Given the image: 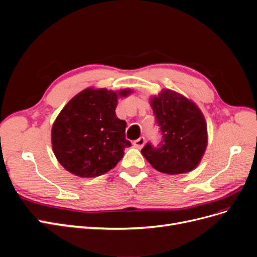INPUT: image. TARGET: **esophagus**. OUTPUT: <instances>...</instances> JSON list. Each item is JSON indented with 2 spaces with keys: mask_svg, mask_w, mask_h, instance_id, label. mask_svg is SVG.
Instances as JSON below:
<instances>
[{
  "mask_svg": "<svg viewBox=\"0 0 257 257\" xmlns=\"http://www.w3.org/2000/svg\"><path fill=\"white\" fill-rule=\"evenodd\" d=\"M145 144V138L144 137H141L140 139L134 141V145L137 147V148H142L144 146Z\"/></svg>",
  "mask_w": 257,
  "mask_h": 257,
  "instance_id": "obj_1",
  "label": "esophagus"
}]
</instances>
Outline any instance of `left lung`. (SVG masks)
<instances>
[{
  "instance_id": "8db88e82",
  "label": "left lung",
  "mask_w": 257,
  "mask_h": 257,
  "mask_svg": "<svg viewBox=\"0 0 257 257\" xmlns=\"http://www.w3.org/2000/svg\"><path fill=\"white\" fill-rule=\"evenodd\" d=\"M156 123L162 137L141 150L161 173L179 175L193 170L200 162L207 143L204 117L196 104L172 90H163L151 99Z\"/></svg>"
}]
</instances>
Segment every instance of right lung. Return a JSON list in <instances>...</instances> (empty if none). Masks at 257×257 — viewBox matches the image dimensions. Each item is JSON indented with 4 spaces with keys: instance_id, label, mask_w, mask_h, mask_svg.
Segmentation results:
<instances>
[{
    "instance_id": "obj_1",
    "label": "right lung",
    "mask_w": 257,
    "mask_h": 257,
    "mask_svg": "<svg viewBox=\"0 0 257 257\" xmlns=\"http://www.w3.org/2000/svg\"><path fill=\"white\" fill-rule=\"evenodd\" d=\"M118 94L107 89H85L59 113L52 128V144L58 162L73 175L92 178L103 175L121 160L126 140V121L115 109Z\"/></svg>"
}]
</instances>
